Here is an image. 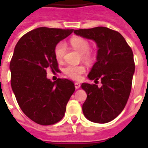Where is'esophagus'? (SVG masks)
Here are the masks:
<instances>
[{
    "mask_svg": "<svg viewBox=\"0 0 148 148\" xmlns=\"http://www.w3.org/2000/svg\"><path fill=\"white\" fill-rule=\"evenodd\" d=\"M80 86H81V84L79 83H78V82H75V89H78V88H79V87H80Z\"/></svg>",
    "mask_w": 148,
    "mask_h": 148,
    "instance_id": "34e87169",
    "label": "esophagus"
}]
</instances>
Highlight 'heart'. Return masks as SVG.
Returning <instances> with one entry per match:
<instances>
[{"label": "heart", "instance_id": "b5f03b06", "mask_svg": "<svg viewBox=\"0 0 148 148\" xmlns=\"http://www.w3.org/2000/svg\"><path fill=\"white\" fill-rule=\"evenodd\" d=\"M72 47L78 53L82 54V59L87 62H91L93 60L94 56L91 53L89 52L90 49V43L82 38H74L70 41ZM66 46L64 42H59L56 46L54 50L55 57L56 60L61 61L64 58V56L66 52ZM64 72L70 78L78 80L81 78V75L85 72V67L84 66H72L68 65L64 69Z\"/></svg>", "mask_w": 148, "mask_h": 148}]
</instances>
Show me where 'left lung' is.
Returning <instances> with one entry per match:
<instances>
[{
  "label": "left lung",
  "instance_id": "left-lung-1",
  "mask_svg": "<svg viewBox=\"0 0 148 148\" xmlns=\"http://www.w3.org/2000/svg\"><path fill=\"white\" fill-rule=\"evenodd\" d=\"M74 33L96 44V62L87 77L90 80L100 79L102 84L99 87L82 83L87 95L83 113L90 121L108 123L121 113L130 95L135 72L133 51L119 32L107 27L81 29Z\"/></svg>",
  "mask_w": 148,
  "mask_h": 148
}]
</instances>
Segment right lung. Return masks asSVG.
I'll return each instance as SVG.
<instances>
[{
	"label": "right lung",
	"mask_w": 148,
	"mask_h": 148,
	"mask_svg": "<svg viewBox=\"0 0 148 148\" xmlns=\"http://www.w3.org/2000/svg\"><path fill=\"white\" fill-rule=\"evenodd\" d=\"M72 29L39 27L18 40L10 65L11 86L21 110L35 123L50 125L64 116L75 85L68 79L51 82L47 70L58 72L55 47Z\"/></svg>",
	"instance_id": "add662e5"
}]
</instances>
